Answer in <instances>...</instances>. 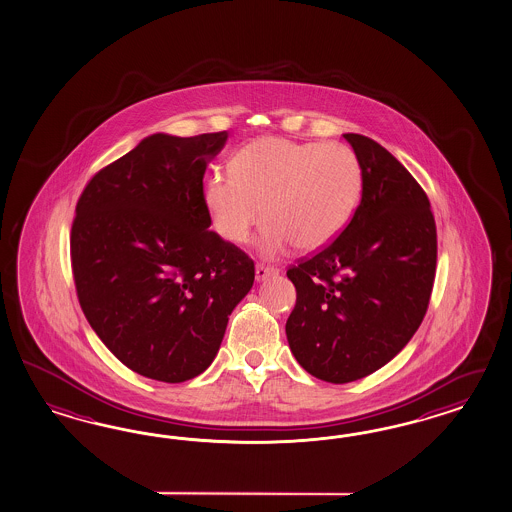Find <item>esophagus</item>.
<instances>
[{
    "label": "esophagus",
    "instance_id": "1",
    "mask_svg": "<svg viewBox=\"0 0 512 512\" xmlns=\"http://www.w3.org/2000/svg\"><path fill=\"white\" fill-rule=\"evenodd\" d=\"M275 275H278V271L275 267H269V265H263V263L256 265V280H258V282L267 280L269 277H275Z\"/></svg>",
    "mask_w": 512,
    "mask_h": 512
}]
</instances>
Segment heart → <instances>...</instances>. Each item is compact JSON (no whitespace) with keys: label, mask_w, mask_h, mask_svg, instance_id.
Listing matches in <instances>:
<instances>
[{"label":"heart","mask_w":512,"mask_h":512,"mask_svg":"<svg viewBox=\"0 0 512 512\" xmlns=\"http://www.w3.org/2000/svg\"><path fill=\"white\" fill-rule=\"evenodd\" d=\"M359 189L361 168L350 147L265 136L235 153L230 174L205 181L204 200L215 230L237 245L249 239L263 209L258 249L277 258L292 245L318 250L335 239Z\"/></svg>","instance_id":"heart-1"}]
</instances>
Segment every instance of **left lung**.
I'll return each instance as SVG.
<instances>
[{"mask_svg":"<svg viewBox=\"0 0 512 512\" xmlns=\"http://www.w3.org/2000/svg\"><path fill=\"white\" fill-rule=\"evenodd\" d=\"M363 194L333 243L288 269L297 290L286 336L318 380L350 383L387 365L423 322L438 235L428 196L378 142L348 132Z\"/></svg>","mask_w":512,"mask_h":512,"instance_id":"8db88e82","label":"left lung"}]
</instances>
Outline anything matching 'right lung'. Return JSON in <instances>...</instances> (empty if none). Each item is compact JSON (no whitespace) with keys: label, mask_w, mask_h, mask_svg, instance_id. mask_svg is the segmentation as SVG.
<instances>
[{"label":"right lung","mask_w":512,"mask_h":512,"mask_svg":"<svg viewBox=\"0 0 512 512\" xmlns=\"http://www.w3.org/2000/svg\"><path fill=\"white\" fill-rule=\"evenodd\" d=\"M228 132L151 134L91 177L71 265L91 329L136 374L181 383L213 363L254 262L211 232L207 162Z\"/></svg>","instance_id":"1"}]
</instances>
